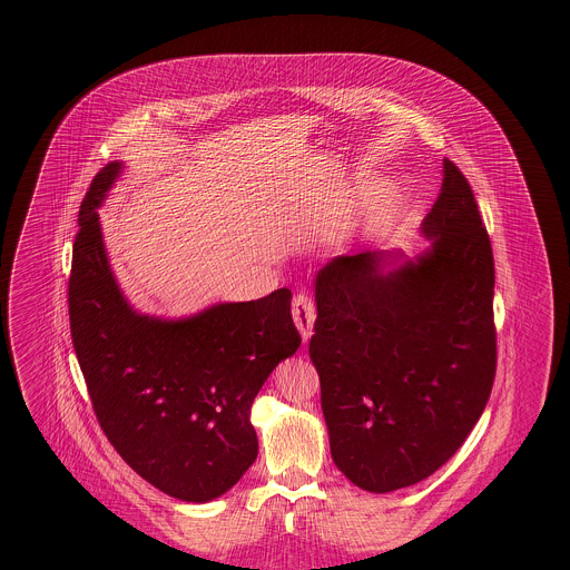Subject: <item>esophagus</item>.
<instances>
[{
	"mask_svg": "<svg viewBox=\"0 0 570 570\" xmlns=\"http://www.w3.org/2000/svg\"><path fill=\"white\" fill-rule=\"evenodd\" d=\"M292 316H294V323L298 326L303 340H309L314 333V323H316V305H314L312 296H307V294L294 296Z\"/></svg>",
	"mask_w": 570,
	"mask_h": 570,
	"instance_id": "34e87169",
	"label": "esophagus"
}]
</instances>
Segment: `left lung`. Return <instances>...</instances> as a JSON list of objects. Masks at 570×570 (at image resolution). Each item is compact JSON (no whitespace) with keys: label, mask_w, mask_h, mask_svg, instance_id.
I'll list each match as a JSON object with an SVG mask.
<instances>
[{"label":"left lung","mask_w":570,"mask_h":570,"mask_svg":"<svg viewBox=\"0 0 570 570\" xmlns=\"http://www.w3.org/2000/svg\"><path fill=\"white\" fill-rule=\"evenodd\" d=\"M432 245L335 256L309 342L333 463L357 488H410L463 445L495 377L493 254L472 186L443 160Z\"/></svg>","instance_id":"obj_1"}]
</instances>
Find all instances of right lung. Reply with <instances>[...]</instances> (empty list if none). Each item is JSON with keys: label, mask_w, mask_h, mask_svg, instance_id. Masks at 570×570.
<instances>
[{"label": "right lung", "mask_w": 570, "mask_h": 570, "mask_svg": "<svg viewBox=\"0 0 570 570\" xmlns=\"http://www.w3.org/2000/svg\"><path fill=\"white\" fill-rule=\"evenodd\" d=\"M120 168L96 173L79 210L68 287L75 351L96 419L125 463L173 498L208 502L256 461L252 402L301 346L292 292L184 321L134 312L109 269L96 213Z\"/></svg>", "instance_id": "add662e5"}]
</instances>
